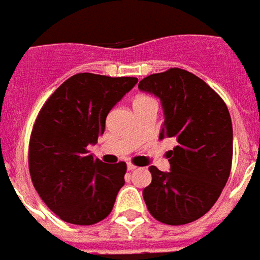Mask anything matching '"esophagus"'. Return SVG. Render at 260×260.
Wrapping results in <instances>:
<instances>
[{
  "label": "esophagus",
  "instance_id": "1",
  "mask_svg": "<svg viewBox=\"0 0 260 260\" xmlns=\"http://www.w3.org/2000/svg\"><path fill=\"white\" fill-rule=\"evenodd\" d=\"M136 169H137V166H134L133 163H127V170L133 172V170H136Z\"/></svg>",
  "mask_w": 260,
  "mask_h": 260
}]
</instances>
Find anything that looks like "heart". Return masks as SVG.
I'll use <instances>...</instances> for the list:
<instances>
[{
  "instance_id": "1",
  "label": "heart",
  "mask_w": 260,
  "mask_h": 260,
  "mask_svg": "<svg viewBox=\"0 0 260 260\" xmlns=\"http://www.w3.org/2000/svg\"><path fill=\"white\" fill-rule=\"evenodd\" d=\"M146 99H149V97H137V99H136V100H134V103L142 102V100H146Z\"/></svg>"
}]
</instances>
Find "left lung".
I'll use <instances>...</instances> for the list:
<instances>
[{
    "label": "left lung",
    "instance_id": "1",
    "mask_svg": "<svg viewBox=\"0 0 260 260\" xmlns=\"http://www.w3.org/2000/svg\"><path fill=\"white\" fill-rule=\"evenodd\" d=\"M157 95L165 111L158 140L173 139L170 172L150 166L143 198L150 215L166 224L190 223L207 213L229 179L233 130L229 110L215 90L189 71L169 69L139 83Z\"/></svg>",
    "mask_w": 260,
    "mask_h": 260
}]
</instances>
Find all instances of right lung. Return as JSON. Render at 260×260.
Masks as SVG:
<instances>
[{"label": "right lung", "instance_id": "obj_1", "mask_svg": "<svg viewBox=\"0 0 260 260\" xmlns=\"http://www.w3.org/2000/svg\"><path fill=\"white\" fill-rule=\"evenodd\" d=\"M136 83V77L80 73L40 110L29 137V175L40 198L61 220L94 224L113 210L126 163L93 158L88 144L97 143L109 111Z\"/></svg>", "mask_w": 260, "mask_h": 260}]
</instances>
